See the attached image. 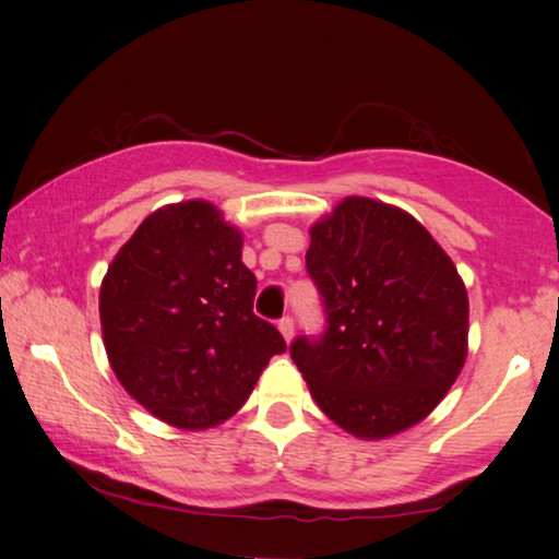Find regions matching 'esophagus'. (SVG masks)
<instances>
[{
  "mask_svg": "<svg viewBox=\"0 0 559 559\" xmlns=\"http://www.w3.org/2000/svg\"><path fill=\"white\" fill-rule=\"evenodd\" d=\"M277 328H280L282 338H285L287 343L293 341V335H295V323H293V318H282L280 323H277Z\"/></svg>",
  "mask_w": 559,
  "mask_h": 559,
  "instance_id": "1",
  "label": "esophagus"
}]
</instances>
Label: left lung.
Masks as SVG:
<instances>
[{
  "label": "left lung",
  "instance_id": "1",
  "mask_svg": "<svg viewBox=\"0 0 559 559\" xmlns=\"http://www.w3.org/2000/svg\"><path fill=\"white\" fill-rule=\"evenodd\" d=\"M305 264L328 331L289 354L318 407L361 440L423 423L468 356V293L453 259L407 211L348 195L310 226Z\"/></svg>",
  "mask_w": 559,
  "mask_h": 559
}]
</instances>
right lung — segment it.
Returning a JSON list of instances; mask_svg holds the SVG:
<instances>
[{
  "label": "right lung",
  "mask_w": 559,
  "mask_h": 559,
  "mask_svg": "<svg viewBox=\"0 0 559 559\" xmlns=\"http://www.w3.org/2000/svg\"><path fill=\"white\" fill-rule=\"evenodd\" d=\"M243 236L209 201L150 213L104 274V348L127 394L178 430L241 409L287 343L254 316Z\"/></svg>",
  "instance_id": "1"
}]
</instances>
